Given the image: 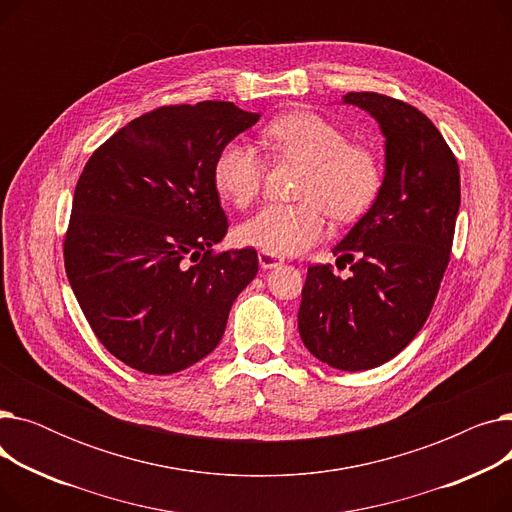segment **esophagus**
Listing matches in <instances>:
<instances>
[{
    "label": "esophagus",
    "instance_id": "esophagus-1",
    "mask_svg": "<svg viewBox=\"0 0 512 512\" xmlns=\"http://www.w3.org/2000/svg\"><path fill=\"white\" fill-rule=\"evenodd\" d=\"M257 259H259L261 270H274V267L282 265V259H278V257L272 255V253H265V251H261V253L257 255Z\"/></svg>",
    "mask_w": 512,
    "mask_h": 512
}]
</instances>
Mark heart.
Listing matches in <instances>:
<instances>
[{
  "mask_svg": "<svg viewBox=\"0 0 512 512\" xmlns=\"http://www.w3.org/2000/svg\"><path fill=\"white\" fill-rule=\"evenodd\" d=\"M278 159L301 161L297 203H272L242 222L238 238L272 255H299L328 232V213L340 224L355 222L378 201L384 186L380 157L348 143L346 132L315 112H292L263 130ZM265 159L245 139L228 141L213 159V186L230 205L249 207L263 184Z\"/></svg>",
  "mask_w": 512,
  "mask_h": 512,
  "instance_id": "b5f03b06",
  "label": "heart"
}]
</instances>
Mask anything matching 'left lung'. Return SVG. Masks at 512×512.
<instances>
[{
    "label": "left lung",
    "instance_id": "1",
    "mask_svg": "<svg viewBox=\"0 0 512 512\" xmlns=\"http://www.w3.org/2000/svg\"><path fill=\"white\" fill-rule=\"evenodd\" d=\"M380 124L386 147L378 201L351 228L334 255L353 276L311 265L299 309L309 353L342 371L394 359L434 307L450 261L461 176L440 130L417 107L380 93H346Z\"/></svg>",
    "mask_w": 512,
    "mask_h": 512
}]
</instances>
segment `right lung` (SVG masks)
<instances>
[{"label": "right lung", "mask_w": 512, "mask_h": 512, "mask_svg": "<svg viewBox=\"0 0 512 512\" xmlns=\"http://www.w3.org/2000/svg\"><path fill=\"white\" fill-rule=\"evenodd\" d=\"M257 120L230 101L157 107L80 174L66 274L91 330L128 367L170 375L207 357L257 276L255 249H211L228 232L213 159Z\"/></svg>", "instance_id": "add662e5"}]
</instances>
